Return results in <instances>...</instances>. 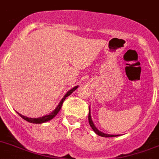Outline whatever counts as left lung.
<instances>
[{
  "mask_svg": "<svg viewBox=\"0 0 159 159\" xmlns=\"http://www.w3.org/2000/svg\"><path fill=\"white\" fill-rule=\"evenodd\" d=\"M88 121H89V124H90L91 128H93V130L98 135L101 137H105V138H111V137H117V135H109V134H106V133H103L100 132V131L96 128L95 125L93 124V120H92V117H91V112H90V107H89V114H88Z\"/></svg>",
  "mask_w": 159,
  "mask_h": 159,
  "instance_id": "1",
  "label": "left lung"
}]
</instances>
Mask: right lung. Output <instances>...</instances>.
<instances>
[{
	"instance_id": "1",
	"label": "right lung",
	"mask_w": 159,
	"mask_h": 159,
	"mask_svg": "<svg viewBox=\"0 0 159 159\" xmlns=\"http://www.w3.org/2000/svg\"><path fill=\"white\" fill-rule=\"evenodd\" d=\"M77 88V86H76L75 88H73L72 89H71V90L69 91L68 93H66V94L65 96H64V98L62 99H61V101L60 102V103L58 104V106L57 107V108L53 111L52 112H51L50 114L48 115H46V116H44V117H38V118H30V117H25V116H23V115L20 114L19 112H17L18 114L20 115V117H21L23 118V119H25L26 121H27V122H29V123H45V122H47V121H49V120L52 119L53 117H55L56 115L57 114L58 112L60 111L61 107V106H62V103H63V102L65 101V99H66V97H68L69 95H71V93H73L76 89Z\"/></svg>"
}]
</instances>
